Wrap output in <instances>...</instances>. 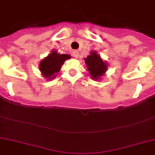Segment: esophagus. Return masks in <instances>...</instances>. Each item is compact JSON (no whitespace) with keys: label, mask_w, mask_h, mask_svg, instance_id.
Instances as JSON below:
<instances>
[{"label":"esophagus","mask_w":155,"mask_h":155,"mask_svg":"<svg viewBox=\"0 0 155 155\" xmlns=\"http://www.w3.org/2000/svg\"><path fill=\"white\" fill-rule=\"evenodd\" d=\"M72 54H73V56L75 57V58H78L80 54H79V51H74L72 52Z\"/></svg>","instance_id":"34e87169"}]
</instances>
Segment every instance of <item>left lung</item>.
<instances>
[{"label": "left lung", "mask_w": 155, "mask_h": 155, "mask_svg": "<svg viewBox=\"0 0 155 155\" xmlns=\"http://www.w3.org/2000/svg\"><path fill=\"white\" fill-rule=\"evenodd\" d=\"M84 62L91 78L95 80H99L107 71V64L96 51H91V54L84 58Z\"/></svg>", "instance_id": "8db88e82"}]
</instances>
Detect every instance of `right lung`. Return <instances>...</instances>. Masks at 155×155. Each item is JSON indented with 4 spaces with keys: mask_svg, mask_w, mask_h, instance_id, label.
Here are the masks:
<instances>
[{
    "mask_svg": "<svg viewBox=\"0 0 155 155\" xmlns=\"http://www.w3.org/2000/svg\"><path fill=\"white\" fill-rule=\"evenodd\" d=\"M69 58H71L69 54H60L56 51H52L49 55L40 62V71L45 78L51 80L55 77L56 74L60 71L61 66L65 60Z\"/></svg>",
    "mask_w": 155,
    "mask_h": 155,
    "instance_id": "add662e5",
    "label": "right lung"
}]
</instances>
